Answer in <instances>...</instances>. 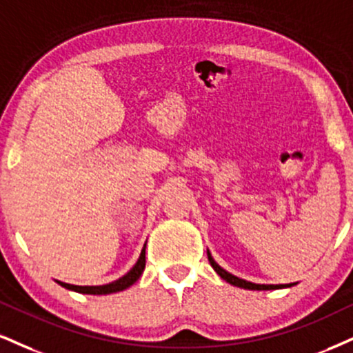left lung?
<instances>
[{"label":"left lung","instance_id":"8db88e82","mask_svg":"<svg viewBox=\"0 0 353 353\" xmlns=\"http://www.w3.org/2000/svg\"><path fill=\"white\" fill-rule=\"evenodd\" d=\"M207 256H209V261L212 265V268L217 271V274L220 278L225 279L227 283L233 284V286H239V288H243V290H256V291H268V290H279V288H290L292 284H254V283H250V281H245V279H240L236 278V276H233L228 273V271H225L223 268H220L217 263L214 261V258L210 256V253L207 252Z\"/></svg>","mask_w":353,"mask_h":353}]
</instances>
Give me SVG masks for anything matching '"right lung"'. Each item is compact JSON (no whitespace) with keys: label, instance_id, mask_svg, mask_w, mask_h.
I'll list each match as a JSON object with an SVG mask.
<instances>
[{"label":"right lung","instance_id":"obj_1","mask_svg":"<svg viewBox=\"0 0 353 353\" xmlns=\"http://www.w3.org/2000/svg\"><path fill=\"white\" fill-rule=\"evenodd\" d=\"M144 266H146V245L143 246L141 254H139V260L136 261V265L131 268L128 273H126L123 278L117 279V281L103 284V286H75V284H67L57 281L61 286L67 288V290H72L75 292H83V294H112V292H118L130 288L131 284H134L139 279V276L143 274Z\"/></svg>","mask_w":353,"mask_h":353}]
</instances>
